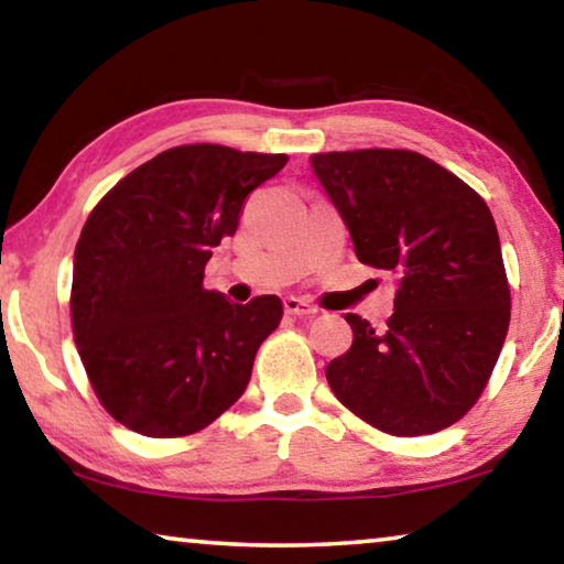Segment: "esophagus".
Segmentation results:
<instances>
[{
	"label": "esophagus",
	"instance_id": "34e87169",
	"mask_svg": "<svg viewBox=\"0 0 564 564\" xmlns=\"http://www.w3.org/2000/svg\"><path fill=\"white\" fill-rule=\"evenodd\" d=\"M283 308H285V314H291V316H314L316 314V306H311L308 301H304V299H296V296H289L283 301Z\"/></svg>",
	"mask_w": 564,
	"mask_h": 564
}]
</instances>
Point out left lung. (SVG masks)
<instances>
[{"mask_svg": "<svg viewBox=\"0 0 564 564\" xmlns=\"http://www.w3.org/2000/svg\"><path fill=\"white\" fill-rule=\"evenodd\" d=\"M362 263L398 275L382 332L347 314L355 341L326 367L344 408L413 438L464 417L509 329V283L491 209L464 180L408 149L311 156Z\"/></svg>", "mask_w": 564, "mask_h": 564, "instance_id": "obj_1", "label": "left lung"}]
</instances>
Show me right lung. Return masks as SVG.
Here are the masks:
<instances>
[{
	"label": "right lung",
	"mask_w": 564,
	"mask_h": 564,
	"mask_svg": "<svg viewBox=\"0 0 564 564\" xmlns=\"http://www.w3.org/2000/svg\"><path fill=\"white\" fill-rule=\"evenodd\" d=\"M285 162L174 147L126 174L88 215L73 258V336L100 405L129 431L197 433L246 392L283 304H230L202 281L213 248L238 230L242 202Z\"/></svg>",
	"instance_id": "add662e5"
}]
</instances>
